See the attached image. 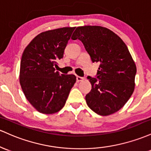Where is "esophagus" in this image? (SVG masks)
<instances>
[{
    "mask_svg": "<svg viewBox=\"0 0 151 151\" xmlns=\"http://www.w3.org/2000/svg\"><path fill=\"white\" fill-rule=\"evenodd\" d=\"M76 80H77V82H81V81H83L84 80L83 78H81L80 76H77L76 77Z\"/></svg>",
    "mask_w": 151,
    "mask_h": 151,
    "instance_id": "34e87169",
    "label": "esophagus"
}]
</instances>
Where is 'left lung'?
I'll return each mask as SVG.
<instances>
[{
	"mask_svg": "<svg viewBox=\"0 0 151 151\" xmlns=\"http://www.w3.org/2000/svg\"><path fill=\"white\" fill-rule=\"evenodd\" d=\"M71 39L81 40L92 62L100 63L99 81L88 77L92 86L86 96L88 107L103 116L118 111L135 89L136 65L126 45L112 30L98 25L78 27Z\"/></svg>",
	"mask_w": 151,
	"mask_h": 151,
	"instance_id": "8db88e82",
	"label": "left lung"
}]
</instances>
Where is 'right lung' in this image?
Listing matches in <instances>:
<instances>
[{
	"instance_id": "1",
	"label": "right lung",
	"mask_w": 151,
	"mask_h": 151,
	"mask_svg": "<svg viewBox=\"0 0 151 151\" xmlns=\"http://www.w3.org/2000/svg\"><path fill=\"white\" fill-rule=\"evenodd\" d=\"M75 28L65 27L42 32L23 51L20 84L26 99L39 113L49 115L58 112L75 84V76L60 74L54 67L56 60L63 57Z\"/></svg>"
}]
</instances>
